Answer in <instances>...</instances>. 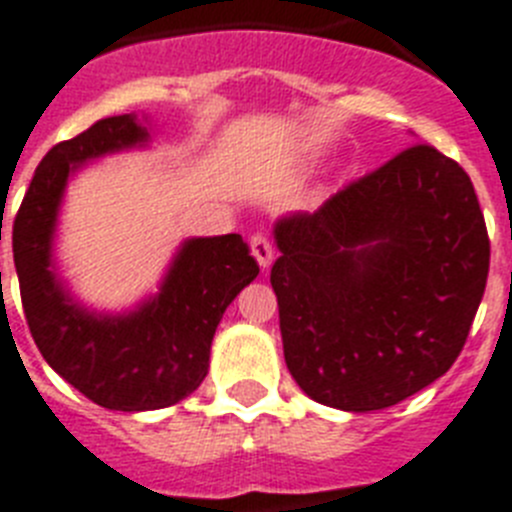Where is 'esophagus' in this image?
<instances>
[{
    "instance_id": "1",
    "label": "esophagus",
    "mask_w": 512,
    "mask_h": 512,
    "mask_svg": "<svg viewBox=\"0 0 512 512\" xmlns=\"http://www.w3.org/2000/svg\"><path fill=\"white\" fill-rule=\"evenodd\" d=\"M250 247H252V255H255V260L260 262V268L268 270L270 262H273V255H275L273 242H270L265 234H255V237H252V242H250Z\"/></svg>"
}]
</instances>
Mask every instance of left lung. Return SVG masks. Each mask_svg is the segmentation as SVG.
Returning a JSON list of instances; mask_svg holds the SVG:
<instances>
[{
    "label": "left lung",
    "instance_id": "8db88e82",
    "mask_svg": "<svg viewBox=\"0 0 512 512\" xmlns=\"http://www.w3.org/2000/svg\"><path fill=\"white\" fill-rule=\"evenodd\" d=\"M286 366L314 402L384 410L453 366L490 273L469 175L415 144L275 224Z\"/></svg>",
    "mask_w": 512,
    "mask_h": 512
}]
</instances>
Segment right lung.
<instances>
[{
  "label": "right lung",
  "mask_w": 512,
  "mask_h": 512,
  "mask_svg": "<svg viewBox=\"0 0 512 512\" xmlns=\"http://www.w3.org/2000/svg\"><path fill=\"white\" fill-rule=\"evenodd\" d=\"M133 113L102 118L53 146L35 170L12 226V252L30 335L53 371L100 407L162 410L193 394L208 373L211 340L226 306L260 273L239 234L182 244L157 296L128 314H95L71 299L51 260L69 175L79 164L144 146Z\"/></svg>",
  "instance_id": "obj_1"
}]
</instances>
